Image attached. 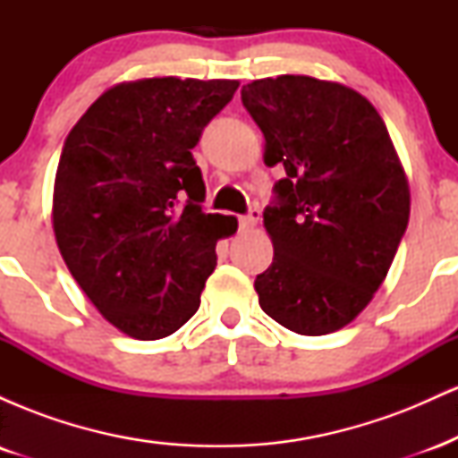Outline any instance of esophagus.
<instances>
[{
  "label": "esophagus",
  "instance_id": "1",
  "mask_svg": "<svg viewBox=\"0 0 458 458\" xmlns=\"http://www.w3.org/2000/svg\"><path fill=\"white\" fill-rule=\"evenodd\" d=\"M259 219H260V213L259 211H250V213L243 215V217L239 219V224H241V228L247 230V228H254V225L259 224Z\"/></svg>",
  "mask_w": 458,
  "mask_h": 458
}]
</instances>
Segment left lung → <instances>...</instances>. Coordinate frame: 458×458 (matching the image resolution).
<instances>
[{"instance_id": "1", "label": "left lung", "mask_w": 458, "mask_h": 458, "mask_svg": "<svg viewBox=\"0 0 458 458\" xmlns=\"http://www.w3.org/2000/svg\"><path fill=\"white\" fill-rule=\"evenodd\" d=\"M284 167L265 208L273 262L256 276L260 308L301 335L344 327L386 280L409 222V185L386 123L340 83L280 75L241 88Z\"/></svg>"}]
</instances>
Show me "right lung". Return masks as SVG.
Segmentation results:
<instances>
[{"mask_svg": "<svg viewBox=\"0 0 458 458\" xmlns=\"http://www.w3.org/2000/svg\"><path fill=\"white\" fill-rule=\"evenodd\" d=\"M239 81L155 77L109 88L62 146L54 189L60 254L114 327L138 340L181 329L236 219L204 213L191 148Z\"/></svg>", "mask_w": 458, "mask_h": 458, "instance_id": "add662e5", "label": "right lung"}]
</instances>
